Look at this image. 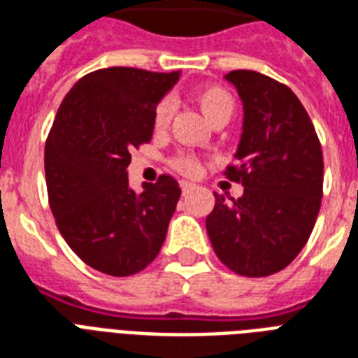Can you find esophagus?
Returning <instances> with one entry per match:
<instances>
[{
    "label": "esophagus",
    "instance_id": "1",
    "mask_svg": "<svg viewBox=\"0 0 358 358\" xmlns=\"http://www.w3.org/2000/svg\"><path fill=\"white\" fill-rule=\"evenodd\" d=\"M180 187H182V193H184V195H187V193L193 189V184H191V182H180Z\"/></svg>",
    "mask_w": 358,
    "mask_h": 358
}]
</instances>
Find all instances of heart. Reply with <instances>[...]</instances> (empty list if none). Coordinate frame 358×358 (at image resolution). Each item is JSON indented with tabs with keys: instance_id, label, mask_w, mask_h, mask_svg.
<instances>
[{
	"instance_id": "1",
	"label": "heart",
	"mask_w": 358,
	"mask_h": 358,
	"mask_svg": "<svg viewBox=\"0 0 358 358\" xmlns=\"http://www.w3.org/2000/svg\"><path fill=\"white\" fill-rule=\"evenodd\" d=\"M195 103L201 106V110L206 118L214 124L217 120L231 118L234 110V97L231 92H227L222 86H206L195 92ZM173 101L163 99L159 105L155 106L154 113V127L155 131H163L169 125L173 118ZM174 169H178L180 173L187 174V176H195L201 171V163L195 155L182 154L176 155L173 159Z\"/></svg>"
}]
</instances>
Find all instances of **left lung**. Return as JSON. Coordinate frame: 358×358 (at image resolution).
Listing matches in <instances>:
<instances>
[{"label": "left lung", "mask_w": 358, "mask_h": 358, "mask_svg": "<svg viewBox=\"0 0 358 358\" xmlns=\"http://www.w3.org/2000/svg\"><path fill=\"white\" fill-rule=\"evenodd\" d=\"M244 105V125L225 176L240 199L215 193L206 231L215 255L248 278L283 270L306 245L323 197V152L306 108L291 90L257 71L225 75Z\"/></svg>", "instance_id": "obj_1"}]
</instances>
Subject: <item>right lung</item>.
<instances>
[{"label": "right lung", "mask_w": 358, "mask_h": 358, "mask_svg": "<svg viewBox=\"0 0 358 358\" xmlns=\"http://www.w3.org/2000/svg\"><path fill=\"white\" fill-rule=\"evenodd\" d=\"M178 78V71H94L65 95L46 138V189L56 225L84 263L108 276L146 268L167 236L178 182L161 174L135 193L127 165L131 150L152 141L155 106Z\"/></svg>", "instance_id": "obj_1"}]
</instances>
